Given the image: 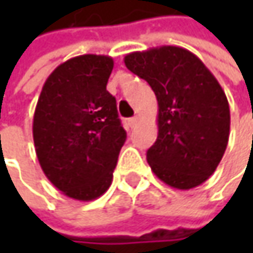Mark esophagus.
<instances>
[{"instance_id": "obj_1", "label": "esophagus", "mask_w": 253, "mask_h": 253, "mask_svg": "<svg viewBox=\"0 0 253 253\" xmlns=\"http://www.w3.org/2000/svg\"><path fill=\"white\" fill-rule=\"evenodd\" d=\"M138 122H139V117H133L131 120H128V124H129L131 128H135L138 125Z\"/></svg>"}]
</instances>
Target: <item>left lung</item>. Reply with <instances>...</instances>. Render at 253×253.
Listing matches in <instances>:
<instances>
[{
	"mask_svg": "<svg viewBox=\"0 0 253 253\" xmlns=\"http://www.w3.org/2000/svg\"><path fill=\"white\" fill-rule=\"evenodd\" d=\"M158 100V139L146 152L152 171L170 187L189 190L215 171L229 138L227 95L206 64L179 46L124 57Z\"/></svg>",
	"mask_w": 253,
	"mask_h": 253,
	"instance_id": "obj_1",
	"label": "left lung"
}]
</instances>
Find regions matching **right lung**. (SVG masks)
Masks as SVG:
<instances>
[{
    "instance_id": "right-lung-1",
    "label": "right lung",
    "mask_w": 253,
    "mask_h": 253,
    "mask_svg": "<svg viewBox=\"0 0 253 253\" xmlns=\"http://www.w3.org/2000/svg\"><path fill=\"white\" fill-rule=\"evenodd\" d=\"M114 60L83 54L46 79L34 115L35 151L44 176L64 196L91 201L111 186L126 132L107 91Z\"/></svg>"
}]
</instances>
